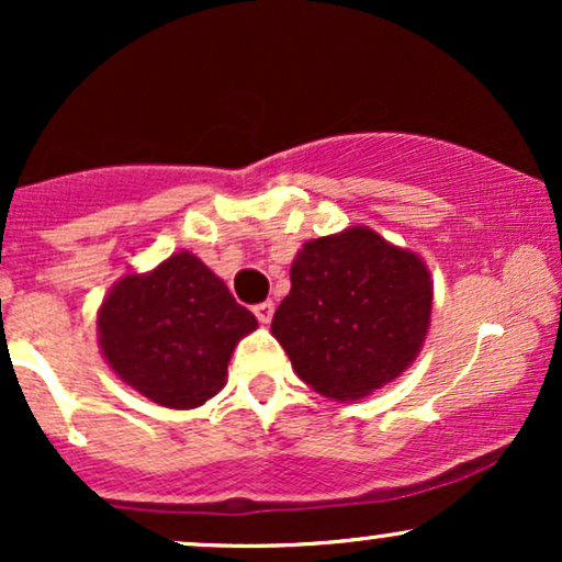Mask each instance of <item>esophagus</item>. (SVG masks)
Masks as SVG:
<instances>
[{
    "instance_id": "esophagus-1",
    "label": "esophagus",
    "mask_w": 562,
    "mask_h": 562,
    "mask_svg": "<svg viewBox=\"0 0 562 562\" xmlns=\"http://www.w3.org/2000/svg\"><path fill=\"white\" fill-rule=\"evenodd\" d=\"M254 314H256V317H259L261 325H269V322H272V317H274V303L272 301L259 303V306L254 308Z\"/></svg>"
}]
</instances>
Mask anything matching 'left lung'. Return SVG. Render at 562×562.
I'll return each mask as SVG.
<instances>
[{"label": "left lung", "instance_id": "1", "mask_svg": "<svg viewBox=\"0 0 562 562\" xmlns=\"http://www.w3.org/2000/svg\"><path fill=\"white\" fill-rule=\"evenodd\" d=\"M430 312L428 263L357 224L301 245L272 335L308 389L357 402L415 362Z\"/></svg>", "mask_w": 562, "mask_h": 562}]
</instances>
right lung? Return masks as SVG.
I'll return each instance as SVG.
<instances>
[{
  "label": "right lung",
  "mask_w": 562,
  "mask_h": 562,
  "mask_svg": "<svg viewBox=\"0 0 562 562\" xmlns=\"http://www.w3.org/2000/svg\"><path fill=\"white\" fill-rule=\"evenodd\" d=\"M259 327L190 250L128 272L97 308V344L121 383L166 409H195L227 385L232 351Z\"/></svg>",
  "instance_id": "1"
}]
</instances>
